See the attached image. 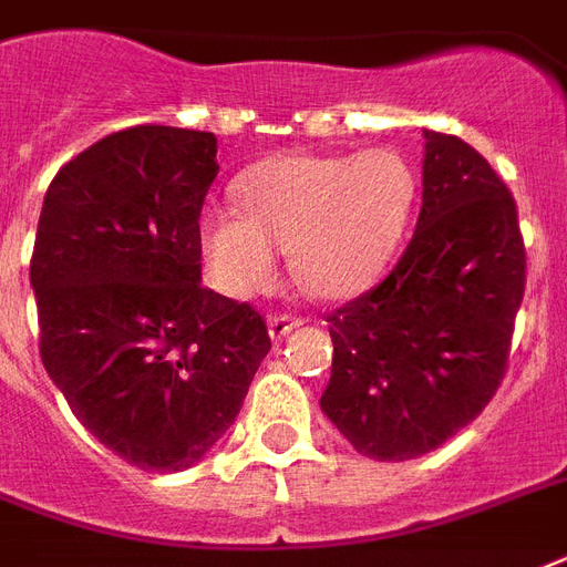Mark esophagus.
Instances as JSON below:
<instances>
[{
    "instance_id": "obj_1",
    "label": "esophagus",
    "mask_w": 567,
    "mask_h": 567,
    "mask_svg": "<svg viewBox=\"0 0 567 567\" xmlns=\"http://www.w3.org/2000/svg\"><path fill=\"white\" fill-rule=\"evenodd\" d=\"M302 320L300 318H291V315H270L267 318V336L274 338V341H279V338H285L291 329L300 327Z\"/></svg>"
}]
</instances>
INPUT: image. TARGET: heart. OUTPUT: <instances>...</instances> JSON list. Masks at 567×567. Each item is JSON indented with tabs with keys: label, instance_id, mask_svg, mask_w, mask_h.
<instances>
[{
	"label": "heart",
	"instance_id": "heart-1",
	"mask_svg": "<svg viewBox=\"0 0 567 567\" xmlns=\"http://www.w3.org/2000/svg\"><path fill=\"white\" fill-rule=\"evenodd\" d=\"M414 194L412 164L388 146L258 164L240 179V205H208L199 217L208 270L226 293L249 297L274 282L276 249H288L302 291L341 300L394 256Z\"/></svg>",
	"mask_w": 567,
	"mask_h": 567
}]
</instances>
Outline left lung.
I'll use <instances>...</instances> for the list:
<instances>
[{
    "mask_svg": "<svg viewBox=\"0 0 567 567\" xmlns=\"http://www.w3.org/2000/svg\"><path fill=\"white\" fill-rule=\"evenodd\" d=\"M423 203L394 270L329 315L332 377L320 409L364 456L441 447L501 385L524 300V240L509 188L462 137L423 128Z\"/></svg>",
    "mask_w": 567,
    "mask_h": 567,
    "instance_id": "left-lung-1",
    "label": "left lung"
}]
</instances>
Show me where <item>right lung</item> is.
Wrapping results in <instances>:
<instances>
[{
  "label": "right lung",
  "instance_id": "add662e5",
  "mask_svg": "<svg viewBox=\"0 0 567 567\" xmlns=\"http://www.w3.org/2000/svg\"><path fill=\"white\" fill-rule=\"evenodd\" d=\"M217 137L132 126L64 164L31 256L40 359L73 414L141 471L196 465L270 350L247 302L203 288Z\"/></svg>",
  "mask_w": 567,
  "mask_h": 567
}]
</instances>
